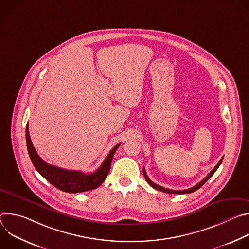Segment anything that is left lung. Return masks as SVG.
Returning a JSON list of instances; mask_svg holds the SVG:
<instances>
[{"label": "left lung", "mask_w": 249, "mask_h": 249, "mask_svg": "<svg viewBox=\"0 0 249 249\" xmlns=\"http://www.w3.org/2000/svg\"><path fill=\"white\" fill-rule=\"evenodd\" d=\"M223 159H224V158L221 159V160L218 162V164H217L214 168H213V170L205 177V178H204L202 181H200V182H199L198 184H196L195 186H193V187H191V188H189V189H185V190H171V189H167V188H164V187H162V186H160V185L154 183V182L149 178L145 168H143V172H144V176H145V178H146L147 182H148L152 187H154L155 189H157V190H159V191H162V192H165V193H171V194H188V193H191V192L196 191L197 189H199L201 186H203V185L207 182V180L210 178V177L216 172V170L218 169V167H219L220 164L222 163Z\"/></svg>", "instance_id": "obj_1"}]
</instances>
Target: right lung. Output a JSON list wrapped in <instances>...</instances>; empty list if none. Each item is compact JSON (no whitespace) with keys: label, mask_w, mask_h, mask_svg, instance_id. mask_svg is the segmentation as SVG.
Wrapping results in <instances>:
<instances>
[{"label":"right lung","mask_w":249,"mask_h":249,"mask_svg":"<svg viewBox=\"0 0 249 249\" xmlns=\"http://www.w3.org/2000/svg\"><path fill=\"white\" fill-rule=\"evenodd\" d=\"M25 136L28 155L35 169L56 188L68 193H80L97 188L107 176L115 151L120 146V144H118L110 151L97 170L87 174L79 170H68L45 162L37 155L31 143L28 132V124L26 126Z\"/></svg>","instance_id":"obj_1"}]
</instances>
